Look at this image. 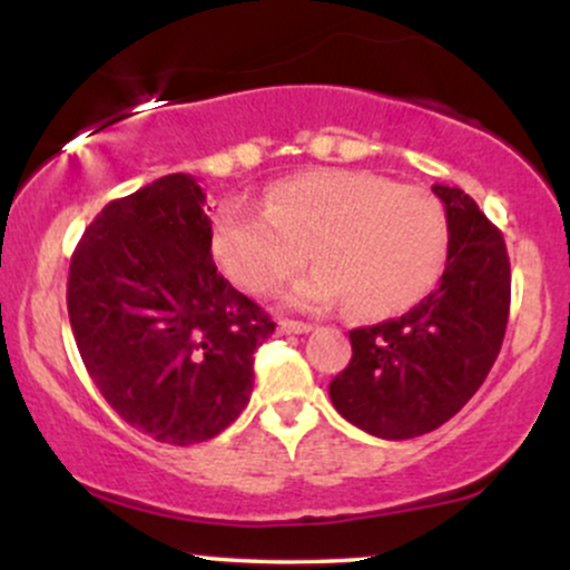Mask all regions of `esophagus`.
Instances as JSON below:
<instances>
[{"label":"esophagus","instance_id":"1","mask_svg":"<svg viewBox=\"0 0 570 570\" xmlns=\"http://www.w3.org/2000/svg\"><path fill=\"white\" fill-rule=\"evenodd\" d=\"M278 330H281V335H307V332L313 330V324L294 322V318H281Z\"/></svg>","mask_w":570,"mask_h":570}]
</instances>
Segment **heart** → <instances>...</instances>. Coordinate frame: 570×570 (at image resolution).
Here are the masks:
<instances>
[{"instance_id": "b5f03b06", "label": "heart", "mask_w": 570, "mask_h": 570, "mask_svg": "<svg viewBox=\"0 0 570 570\" xmlns=\"http://www.w3.org/2000/svg\"><path fill=\"white\" fill-rule=\"evenodd\" d=\"M265 208L227 200L212 225L214 259L252 294L276 292L311 257L316 267L292 289L299 307L348 297L358 316H391L415 305L440 276L448 217L423 187L381 174L316 168L281 179Z\"/></svg>"}]
</instances>
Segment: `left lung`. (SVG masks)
Listing matches in <instances>:
<instances>
[{"instance_id":"8db88e82","label":"left lung","mask_w":570,"mask_h":570,"mask_svg":"<svg viewBox=\"0 0 570 570\" xmlns=\"http://www.w3.org/2000/svg\"><path fill=\"white\" fill-rule=\"evenodd\" d=\"M448 217V263L404 316L351 332L353 356L330 399L345 421L381 440L440 429L476 394L509 318L503 235L463 189L434 185Z\"/></svg>"}]
</instances>
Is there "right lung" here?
I'll return each mask as SVG.
<instances>
[{"mask_svg": "<svg viewBox=\"0 0 570 570\" xmlns=\"http://www.w3.org/2000/svg\"><path fill=\"white\" fill-rule=\"evenodd\" d=\"M69 322L90 381L128 426L206 442L248 404L276 324L212 259L206 193L168 174L112 200L71 254Z\"/></svg>", "mask_w": 570, "mask_h": 570, "instance_id": "right-lung-1", "label": "right lung"}]
</instances>
